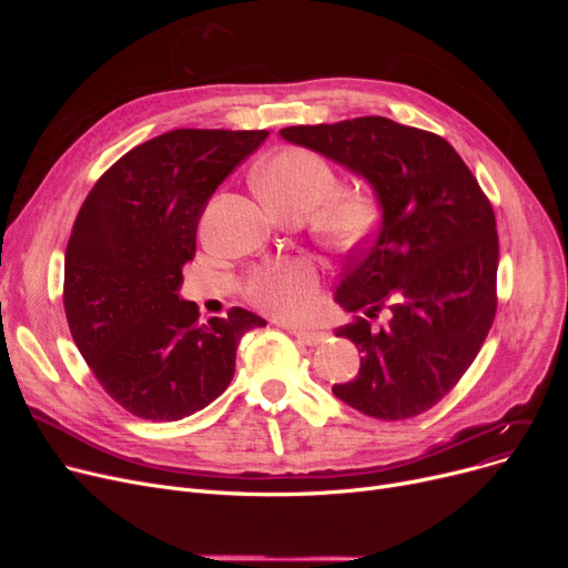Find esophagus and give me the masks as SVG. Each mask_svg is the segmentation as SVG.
Listing matches in <instances>:
<instances>
[{
    "label": "esophagus",
    "instance_id": "obj_1",
    "mask_svg": "<svg viewBox=\"0 0 568 568\" xmlns=\"http://www.w3.org/2000/svg\"><path fill=\"white\" fill-rule=\"evenodd\" d=\"M283 326L296 341L304 343V345H320L324 341L322 332H311V329H302V326H287V324H283Z\"/></svg>",
    "mask_w": 568,
    "mask_h": 568
}]
</instances>
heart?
<instances>
[{
    "instance_id": "heart-1",
    "label": "heart",
    "mask_w": 568,
    "mask_h": 568,
    "mask_svg": "<svg viewBox=\"0 0 568 568\" xmlns=\"http://www.w3.org/2000/svg\"><path fill=\"white\" fill-rule=\"evenodd\" d=\"M338 185L334 165L304 146H287L255 172L260 195L278 212H313V227L326 244L352 251L364 244L377 223V202L359 186ZM317 268L306 257L260 266L251 276L248 296L278 317H302L315 304Z\"/></svg>"
}]
</instances>
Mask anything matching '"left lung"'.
<instances>
[{
	"label": "left lung",
	"mask_w": 568,
	"mask_h": 568,
	"mask_svg": "<svg viewBox=\"0 0 568 568\" xmlns=\"http://www.w3.org/2000/svg\"><path fill=\"white\" fill-rule=\"evenodd\" d=\"M281 135L373 186L382 225L354 255L336 302L362 368L334 394L375 419L422 414L449 394L479 354L497 311L499 239L493 204L444 138L356 116L287 126ZM387 311L384 325L369 322Z\"/></svg>",
	"instance_id": "8db88e82"
}]
</instances>
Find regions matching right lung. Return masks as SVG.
I'll return each instance as SVG.
<instances>
[{
	"label": "right lung",
	"mask_w": 568,
	"mask_h": 568,
	"mask_svg": "<svg viewBox=\"0 0 568 568\" xmlns=\"http://www.w3.org/2000/svg\"><path fill=\"white\" fill-rule=\"evenodd\" d=\"M266 135L168 131L119 159L80 206L64 257L71 336L108 396L140 419L179 422L216 400L239 341L266 324L244 308L200 322L179 296L209 197Z\"/></svg>",
	"instance_id": "right-lung-1"
}]
</instances>
